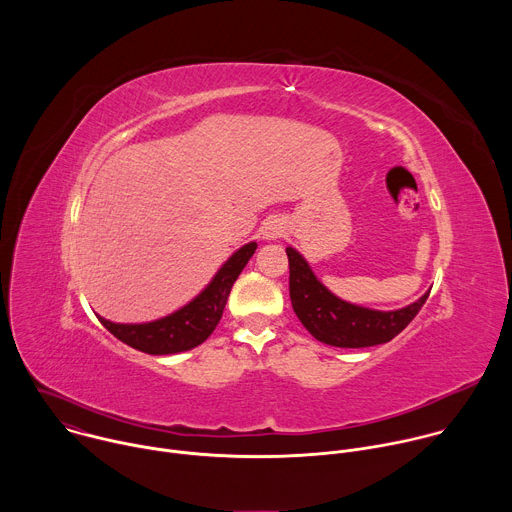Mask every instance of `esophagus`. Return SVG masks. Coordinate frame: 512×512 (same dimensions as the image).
Here are the masks:
<instances>
[{
    "instance_id": "esophagus-1",
    "label": "esophagus",
    "mask_w": 512,
    "mask_h": 512,
    "mask_svg": "<svg viewBox=\"0 0 512 512\" xmlns=\"http://www.w3.org/2000/svg\"><path fill=\"white\" fill-rule=\"evenodd\" d=\"M263 235H265V239L273 241V239H277V237L281 235V227H279V225H275V223H267V225H265Z\"/></svg>"
}]
</instances>
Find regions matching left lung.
<instances>
[{
    "label": "left lung",
    "instance_id": "8db88e82",
    "mask_svg": "<svg viewBox=\"0 0 512 512\" xmlns=\"http://www.w3.org/2000/svg\"><path fill=\"white\" fill-rule=\"evenodd\" d=\"M285 253L289 259L291 306L306 330L330 346L367 348L393 340L419 314L429 296L425 294L411 306L393 312L354 306L326 289L296 249L287 247Z\"/></svg>",
    "mask_w": 512,
    "mask_h": 512
}]
</instances>
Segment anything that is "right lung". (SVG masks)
I'll use <instances>...</instances> for the list:
<instances>
[{
    "instance_id": "obj_1",
    "label": "right lung",
    "mask_w": 512,
    "mask_h": 512,
    "mask_svg": "<svg viewBox=\"0 0 512 512\" xmlns=\"http://www.w3.org/2000/svg\"><path fill=\"white\" fill-rule=\"evenodd\" d=\"M257 249V243L241 247L216 271L200 294L178 312L145 324H115L101 316L99 322L127 346L148 354H176L202 344L221 322L231 287Z\"/></svg>"
}]
</instances>
